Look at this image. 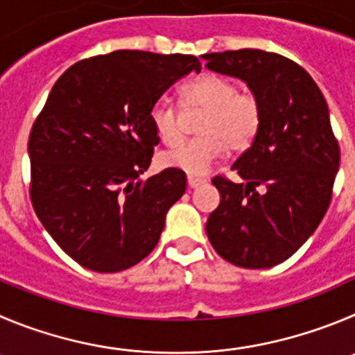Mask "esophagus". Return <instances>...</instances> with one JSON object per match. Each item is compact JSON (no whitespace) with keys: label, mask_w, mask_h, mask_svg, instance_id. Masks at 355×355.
<instances>
[{"label":"esophagus","mask_w":355,"mask_h":355,"mask_svg":"<svg viewBox=\"0 0 355 355\" xmlns=\"http://www.w3.org/2000/svg\"><path fill=\"white\" fill-rule=\"evenodd\" d=\"M205 178H200V177H193V175H189L187 177V184H189V187H198V185H201V184H205Z\"/></svg>","instance_id":"1"}]
</instances>
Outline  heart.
<instances>
[{
	"label": "heart",
	"instance_id": "obj_1",
	"mask_svg": "<svg viewBox=\"0 0 355 355\" xmlns=\"http://www.w3.org/2000/svg\"><path fill=\"white\" fill-rule=\"evenodd\" d=\"M182 105L187 114H203L196 125L200 137L162 154V164L203 175L226 150L233 154L252 147L261 129L263 112L252 92L238 91L231 78L205 73L182 89ZM152 124L164 145L180 144L184 138V114L168 99H159L152 108Z\"/></svg>",
	"mask_w": 355,
	"mask_h": 355
}]
</instances>
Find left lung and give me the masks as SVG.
Wrapping results in <instances>:
<instances>
[{
    "mask_svg": "<svg viewBox=\"0 0 355 355\" xmlns=\"http://www.w3.org/2000/svg\"><path fill=\"white\" fill-rule=\"evenodd\" d=\"M203 59L208 69L247 82L263 112L256 141L231 166L240 184L211 178L220 203L207 220L208 240L236 266H277L329 208L340 147L327 103L306 69L275 52L240 49Z\"/></svg>",
    "mask_w": 355,
    "mask_h": 355,
    "instance_id": "1",
    "label": "left lung"
}]
</instances>
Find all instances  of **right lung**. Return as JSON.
Wrapping results in <instances>:
<instances>
[{
    "label": "right lung",
    "instance_id": "add662e5",
    "mask_svg": "<svg viewBox=\"0 0 355 355\" xmlns=\"http://www.w3.org/2000/svg\"><path fill=\"white\" fill-rule=\"evenodd\" d=\"M200 59L115 51L69 66L29 132V198L40 223L80 266L128 270L157 245L185 173L150 166L159 137L152 108Z\"/></svg>",
    "mask_w": 355,
    "mask_h": 355
}]
</instances>
